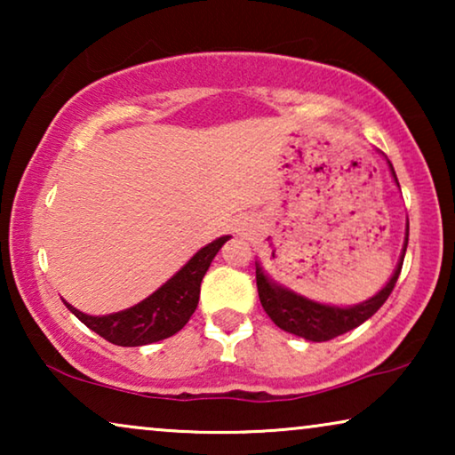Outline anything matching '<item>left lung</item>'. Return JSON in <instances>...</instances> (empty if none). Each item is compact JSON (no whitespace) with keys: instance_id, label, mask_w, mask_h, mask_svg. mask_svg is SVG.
<instances>
[{"instance_id":"1","label":"left lung","mask_w":455,"mask_h":455,"mask_svg":"<svg viewBox=\"0 0 455 455\" xmlns=\"http://www.w3.org/2000/svg\"><path fill=\"white\" fill-rule=\"evenodd\" d=\"M391 173H394L395 178L394 167H391ZM406 246H408V234H406V244H403L402 259L400 263H397L389 283L385 285L377 296H372L371 300L356 304V307L338 308V307H325V304L307 300V298L298 296L294 291L269 282V277H267L263 269L257 265V290H259L260 304H263L265 313L269 315V319L275 323L279 329H283V331L294 333L298 338H304L308 341H329L338 338V335L347 333L354 327L363 325L366 319H371V316L383 307L385 300H387L389 294L395 288L397 277H400Z\"/></svg>"}]
</instances>
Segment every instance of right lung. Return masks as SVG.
Instances as JSON below:
<instances>
[{
    "label": "right lung",
    "instance_id": "right-lung-1",
    "mask_svg": "<svg viewBox=\"0 0 455 455\" xmlns=\"http://www.w3.org/2000/svg\"><path fill=\"white\" fill-rule=\"evenodd\" d=\"M229 240V235L217 238L201 248L170 282L136 304L132 308L122 310L108 316H89L66 304L86 327L92 329L103 339L116 346H147L153 341L172 338L182 329L192 313L196 310L201 282L207 273L211 260L220 252V248Z\"/></svg>",
    "mask_w": 455,
    "mask_h": 455
}]
</instances>
